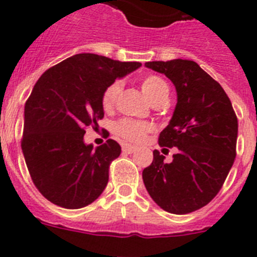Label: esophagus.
Here are the masks:
<instances>
[{
	"mask_svg": "<svg viewBox=\"0 0 257 257\" xmlns=\"http://www.w3.org/2000/svg\"><path fill=\"white\" fill-rule=\"evenodd\" d=\"M135 151H136V148L135 147H133V145H127V144L122 145V152H123V153L131 154V153H134Z\"/></svg>",
	"mask_w": 257,
	"mask_h": 257,
	"instance_id": "esophagus-1",
	"label": "esophagus"
}]
</instances>
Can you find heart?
<instances>
[{"instance_id": "b5f03b06", "label": "heart", "mask_w": 257, "mask_h": 257, "mask_svg": "<svg viewBox=\"0 0 257 257\" xmlns=\"http://www.w3.org/2000/svg\"><path fill=\"white\" fill-rule=\"evenodd\" d=\"M143 92L148 100L153 105L160 103H166L169 100L170 88L165 79L158 76H147L142 79L140 82ZM122 90V83L119 81L110 83L104 91L103 97H101V104L105 110H110L115 105L118 99V95ZM153 130L151 123L148 122L135 121L130 118H123L118 122L115 126V131L121 138L131 143H140L144 140L145 135Z\"/></svg>"}]
</instances>
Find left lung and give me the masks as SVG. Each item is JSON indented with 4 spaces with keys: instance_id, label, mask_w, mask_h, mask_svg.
I'll use <instances>...</instances> for the list:
<instances>
[{
    "instance_id": "left-lung-1",
    "label": "left lung",
    "mask_w": 257,
    "mask_h": 257,
    "mask_svg": "<svg viewBox=\"0 0 257 257\" xmlns=\"http://www.w3.org/2000/svg\"><path fill=\"white\" fill-rule=\"evenodd\" d=\"M145 67L171 79L178 103L158 138L160 147H176V154L166 163L154 151L153 162L143 171L144 185L167 212H193L216 197L234 163L237 115L224 88L196 61H148Z\"/></svg>"
}]
</instances>
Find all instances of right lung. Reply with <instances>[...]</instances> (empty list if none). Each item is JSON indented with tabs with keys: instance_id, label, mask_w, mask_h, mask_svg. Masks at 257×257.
Here are the masks:
<instances>
[{
	"instance_id": "right-lung-1",
	"label": "right lung",
	"mask_w": 257,
	"mask_h": 257,
	"mask_svg": "<svg viewBox=\"0 0 257 257\" xmlns=\"http://www.w3.org/2000/svg\"><path fill=\"white\" fill-rule=\"evenodd\" d=\"M140 65L77 54L47 69L35 85L24 108L22 151L32 181L54 205L82 208L105 189L121 147L108 139L94 149L83 135L104 117L105 88Z\"/></svg>"
}]
</instances>
